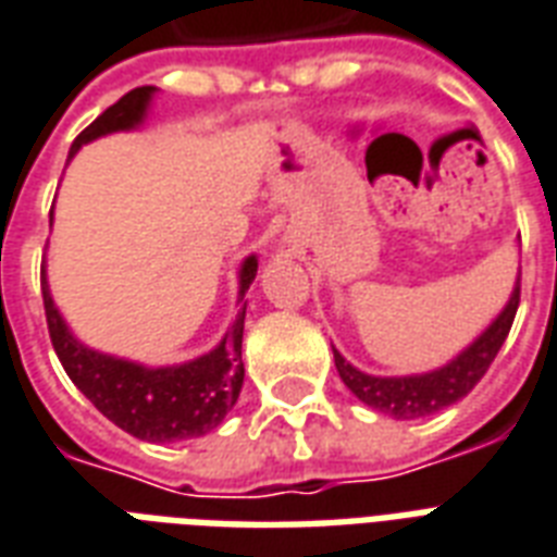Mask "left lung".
<instances>
[{"instance_id": "1", "label": "left lung", "mask_w": 557, "mask_h": 557, "mask_svg": "<svg viewBox=\"0 0 557 557\" xmlns=\"http://www.w3.org/2000/svg\"><path fill=\"white\" fill-rule=\"evenodd\" d=\"M517 305H520V275H517L511 299L502 308L499 317L458 358L443 363L441 370H432V373L387 375V379L384 375L361 373L337 349H334V367H337L343 384L363 405H370L375 411L387 413L393 420L429 417V413L443 411V408H449L458 399H463L475 384L482 382V375L487 373V367H491L496 352L502 349V343H505V337L511 332L513 317H517Z\"/></svg>"}]
</instances>
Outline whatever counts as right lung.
I'll use <instances>...</instances> for the list:
<instances>
[{
	"mask_svg": "<svg viewBox=\"0 0 557 557\" xmlns=\"http://www.w3.org/2000/svg\"><path fill=\"white\" fill-rule=\"evenodd\" d=\"M152 94L154 87L149 85L128 90L120 102L111 104L75 137L70 146V158L96 137L111 135V132H128L144 123ZM255 273H258V258L249 255L240 263V290H237L240 311L216 349L199 355L194 361L175 363V367H144V363L87 349L85 343L75 341L73 332L66 329L64 317L58 313L55 302H52L46 270H40L46 325H49L58 361L64 363L66 375L73 379L75 387L96 405V411H102L108 420L132 437L149 443L202 437V434L214 432L225 420V413L232 411L240 396V387H244V361H240L246 320L244 296L249 284L255 282Z\"/></svg>",
	"mask_w": 557,
	"mask_h": 557,
	"instance_id": "add662e5",
	"label": "right lung"
}]
</instances>
